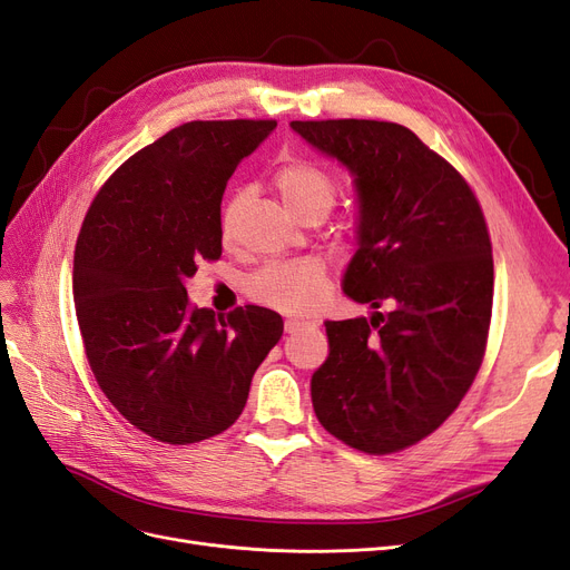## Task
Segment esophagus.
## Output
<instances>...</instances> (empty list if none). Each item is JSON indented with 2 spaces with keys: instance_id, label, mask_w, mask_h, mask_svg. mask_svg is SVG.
I'll return each instance as SVG.
<instances>
[{
  "instance_id": "34e87169",
  "label": "esophagus",
  "mask_w": 570,
  "mask_h": 570,
  "mask_svg": "<svg viewBox=\"0 0 570 570\" xmlns=\"http://www.w3.org/2000/svg\"><path fill=\"white\" fill-rule=\"evenodd\" d=\"M308 325H314V323L312 321H304V318H287L285 321V333L287 335L299 333V331H304V327H308Z\"/></svg>"
}]
</instances>
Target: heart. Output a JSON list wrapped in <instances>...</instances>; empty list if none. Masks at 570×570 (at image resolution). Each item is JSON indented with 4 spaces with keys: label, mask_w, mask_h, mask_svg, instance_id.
<instances>
[{
    "label": "heart",
    "mask_w": 570,
    "mask_h": 570,
    "mask_svg": "<svg viewBox=\"0 0 570 570\" xmlns=\"http://www.w3.org/2000/svg\"><path fill=\"white\" fill-rule=\"evenodd\" d=\"M273 187L287 209L297 218L312 212H331L337 187L325 170L306 159H292L273 174ZM247 206L245 193H233L220 206V239L233 245L239 228V218ZM247 295L285 314H302L316 308L325 295V268L316 258H295V262H275L258 268L247 278Z\"/></svg>",
    "instance_id": "obj_1"
}]
</instances>
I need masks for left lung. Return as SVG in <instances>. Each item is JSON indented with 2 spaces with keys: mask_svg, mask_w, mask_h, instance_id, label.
I'll use <instances>...</instances> for the list:
<instances>
[{
  "mask_svg": "<svg viewBox=\"0 0 570 570\" xmlns=\"http://www.w3.org/2000/svg\"><path fill=\"white\" fill-rule=\"evenodd\" d=\"M350 168L358 249L342 287L371 318L327 321L312 377L327 433L366 454L421 442L473 385L492 318V243L471 185L416 132L390 120H292Z\"/></svg>",
  "mask_w": 570,
  "mask_h": 570,
  "instance_id": "obj_1",
  "label": "left lung"
}]
</instances>
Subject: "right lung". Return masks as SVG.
Listing matches in <instances>:
<instances>
[{
    "label": "right lung",
    "mask_w": 570,
    "mask_h": 570,
    "mask_svg": "<svg viewBox=\"0 0 570 570\" xmlns=\"http://www.w3.org/2000/svg\"><path fill=\"white\" fill-rule=\"evenodd\" d=\"M275 120H189L101 185L73 256V299L99 390L145 435L193 444L243 413L254 371L283 337L264 306L193 308L185 281L220 258V199Z\"/></svg>",
    "instance_id": "right-lung-1"
}]
</instances>
